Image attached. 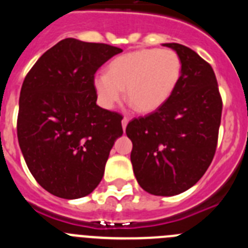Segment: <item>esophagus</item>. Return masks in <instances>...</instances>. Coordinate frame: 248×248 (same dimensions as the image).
<instances>
[{
  "mask_svg": "<svg viewBox=\"0 0 248 248\" xmlns=\"http://www.w3.org/2000/svg\"><path fill=\"white\" fill-rule=\"evenodd\" d=\"M128 123H129V119H128V118H126V117L123 118V120H122V125H123V129H124V130H125L126 125H128Z\"/></svg>",
  "mask_w": 248,
  "mask_h": 248,
  "instance_id": "1",
  "label": "esophagus"
}]
</instances>
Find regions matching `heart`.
<instances>
[{"label":"heart","mask_w":248,"mask_h":248,"mask_svg":"<svg viewBox=\"0 0 248 248\" xmlns=\"http://www.w3.org/2000/svg\"><path fill=\"white\" fill-rule=\"evenodd\" d=\"M181 72L183 63L175 50H134L111 61L108 74L94 77V89L103 108H113L125 89L126 99L138 111L151 113L171 97Z\"/></svg>","instance_id":"obj_1"}]
</instances>
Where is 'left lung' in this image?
Here are the masks:
<instances>
[{
	"label": "left lung",
	"mask_w": 248,
	"mask_h": 248,
	"mask_svg": "<svg viewBox=\"0 0 248 248\" xmlns=\"http://www.w3.org/2000/svg\"><path fill=\"white\" fill-rule=\"evenodd\" d=\"M179 54L181 78L168 102L126 126L139 185L156 196H174L200 180L217 146L222 99L211 65L195 50L164 43Z\"/></svg>",
	"instance_id": "8db88e82"
}]
</instances>
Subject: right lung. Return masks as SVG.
<instances>
[{
  "mask_svg": "<svg viewBox=\"0 0 248 248\" xmlns=\"http://www.w3.org/2000/svg\"><path fill=\"white\" fill-rule=\"evenodd\" d=\"M123 52L104 43L65 38L26 76L19 94L17 137L31 174L54 196L79 199L102 181L119 113L97 105L94 74Z\"/></svg>",
  "mask_w": 248,
  "mask_h": 248,
  "instance_id": "add662e5",
  "label": "right lung"
}]
</instances>
